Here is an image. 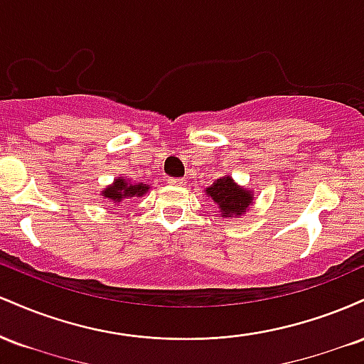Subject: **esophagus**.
I'll list each match as a JSON object with an SVG mask.
<instances>
[{"label":"esophagus","instance_id":"34e87169","mask_svg":"<svg viewBox=\"0 0 364 364\" xmlns=\"http://www.w3.org/2000/svg\"><path fill=\"white\" fill-rule=\"evenodd\" d=\"M168 183H169V185H174V186H181L183 183H185V179H181V178H169Z\"/></svg>","mask_w":364,"mask_h":364}]
</instances>
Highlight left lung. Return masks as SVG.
<instances>
[{
    "label": "left lung",
    "mask_w": 364,
    "mask_h": 364,
    "mask_svg": "<svg viewBox=\"0 0 364 364\" xmlns=\"http://www.w3.org/2000/svg\"><path fill=\"white\" fill-rule=\"evenodd\" d=\"M207 195L212 196V200L217 203V207L220 208V212L225 217L240 215L241 212H246V208L250 207L253 200L250 191L237 186L229 176L217 179V183L207 188Z\"/></svg>",
    "instance_id": "1"
}]
</instances>
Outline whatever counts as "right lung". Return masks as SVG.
I'll list each match as a JSON object with an SVG mask.
<instances>
[{
  "instance_id": "add662e5",
  "label": "right lung",
  "mask_w": 364,
  "mask_h": 364,
  "mask_svg": "<svg viewBox=\"0 0 364 364\" xmlns=\"http://www.w3.org/2000/svg\"><path fill=\"white\" fill-rule=\"evenodd\" d=\"M149 186L147 185H129L128 181H124V179H116L114 185L112 186H107L106 190L102 191V195L106 196L107 200H111L112 203H118L121 202L123 198H129V196H140L144 193H147Z\"/></svg>"
}]
</instances>
